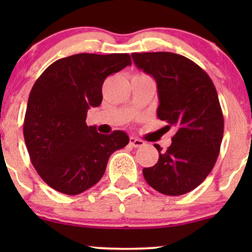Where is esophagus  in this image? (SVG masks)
<instances>
[{"instance_id":"esophagus-1","label":"esophagus","mask_w":252,"mask_h":252,"mask_svg":"<svg viewBox=\"0 0 252 252\" xmlns=\"http://www.w3.org/2000/svg\"><path fill=\"white\" fill-rule=\"evenodd\" d=\"M129 144H130L131 146H134V147H141V146H144L145 142L142 140H139V139H136V138H130V141H129Z\"/></svg>"}]
</instances>
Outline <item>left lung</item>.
I'll use <instances>...</instances> for the list:
<instances>
[{
	"mask_svg": "<svg viewBox=\"0 0 252 252\" xmlns=\"http://www.w3.org/2000/svg\"><path fill=\"white\" fill-rule=\"evenodd\" d=\"M139 69L157 83V117L174 129L164 152L155 145L159 158L142 169L145 180L158 192L179 196L199 187L220 155L224 119L212 80L201 67L172 52L133 53Z\"/></svg>",
	"mask_w": 252,
	"mask_h": 252,
	"instance_id": "8db88e82",
	"label": "left lung"
}]
</instances>
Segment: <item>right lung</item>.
I'll list each match as a JSON object with an SVG mask.
<instances>
[{
  "label": "right lung",
  "mask_w": 252,
  "mask_h": 252,
  "mask_svg": "<svg viewBox=\"0 0 252 252\" xmlns=\"http://www.w3.org/2000/svg\"><path fill=\"white\" fill-rule=\"evenodd\" d=\"M130 64L128 53H78L53 62L35 81L23 134L30 161L48 187L81 194L102 178L111 155L128 145L124 131L103 135L85 121L89 108L102 102L105 79Z\"/></svg>",
  "instance_id": "right-lung-1"
}]
</instances>
